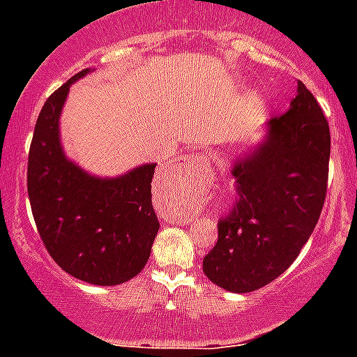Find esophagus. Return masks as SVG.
Here are the masks:
<instances>
[{
	"label": "esophagus",
	"instance_id": "esophagus-1",
	"mask_svg": "<svg viewBox=\"0 0 357 357\" xmlns=\"http://www.w3.org/2000/svg\"><path fill=\"white\" fill-rule=\"evenodd\" d=\"M193 162H195V168H206L207 164H209V159H207V157H204V155H200V157H197Z\"/></svg>",
	"mask_w": 357,
	"mask_h": 357
}]
</instances>
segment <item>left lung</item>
<instances>
[{"label": "left lung", "instance_id": "left-lung-1", "mask_svg": "<svg viewBox=\"0 0 357 357\" xmlns=\"http://www.w3.org/2000/svg\"><path fill=\"white\" fill-rule=\"evenodd\" d=\"M331 132L302 82L289 110L268 121L266 139L232 168L236 198L218 220L204 273L227 291L270 284L313 234L327 195Z\"/></svg>", "mask_w": 357, "mask_h": 357}]
</instances>
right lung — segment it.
Returning a JSON list of instances; mask_svg holds the SVG:
<instances>
[{
	"mask_svg": "<svg viewBox=\"0 0 357 357\" xmlns=\"http://www.w3.org/2000/svg\"><path fill=\"white\" fill-rule=\"evenodd\" d=\"M87 73L69 78L40 109L28 153V198L53 261L84 282L116 286L137 275L150 257L159 230L151 206L157 164L98 178L64 155L59 116L69 85Z\"/></svg>",
	"mask_w": 357,
	"mask_h": 357,
	"instance_id": "right-lung-1",
	"label": "right lung"
}]
</instances>
